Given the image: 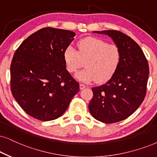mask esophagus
<instances>
[{
	"label": "esophagus",
	"mask_w": 157,
	"mask_h": 157,
	"mask_svg": "<svg viewBox=\"0 0 157 157\" xmlns=\"http://www.w3.org/2000/svg\"><path fill=\"white\" fill-rule=\"evenodd\" d=\"M85 88H86V85L82 84V83H80V90H82V89H85Z\"/></svg>",
	"instance_id": "esophagus-1"
}]
</instances>
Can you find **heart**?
<instances>
[{"label": "heart", "mask_w": 157, "mask_h": 157, "mask_svg": "<svg viewBox=\"0 0 157 157\" xmlns=\"http://www.w3.org/2000/svg\"><path fill=\"white\" fill-rule=\"evenodd\" d=\"M78 48L77 51L73 45H68L64 51V60L70 72H75L86 60V67L75 74L81 82H106L120 66L121 51L117 45L96 37H86L79 41Z\"/></svg>", "instance_id": "obj_1"}]
</instances>
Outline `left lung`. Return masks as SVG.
<instances>
[{
	"label": "left lung",
	"mask_w": 157,
	"mask_h": 157,
	"mask_svg": "<svg viewBox=\"0 0 157 157\" xmlns=\"http://www.w3.org/2000/svg\"><path fill=\"white\" fill-rule=\"evenodd\" d=\"M110 37L121 51L116 72L106 83L92 88L89 111L96 120L109 124L125 120L146 96L149 68L144 52L131 37L117 30L94 31Z\"/></svg>",
	"instance_id": "1"
}]
</instances>
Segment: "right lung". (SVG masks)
Here are the masks:
<instances>
[{
	"label": "right lung",
	"instance_id": "1",
	"mask_svg": "<svg viewBox=\"0 0 157 157\" xmlns=\"http://www.w3.org/2000/svg\"><path fill=\"white\" fill-rule=\"evenodd\" d=\"M75 36L74 32L45 27L16 51L11 64V92L29 116L42 121L59 118L80 90L64 60V51Z\"/></svg>",
	"mask_w": 157,
	"mask_h": 157
}]
</instances>
